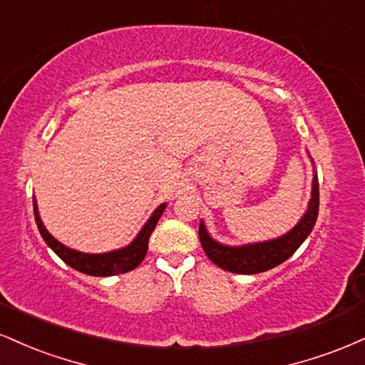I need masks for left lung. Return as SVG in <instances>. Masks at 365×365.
Here are the masks:
<instances>
[{"label": "left lung", "instance_id": "left-lung-1", "mask_svg": "<svg viewBox=\"0 0 365 365\" xmlns=\"http://www.w3.org/2000/svg\"><path fill=\"white\" fill-rule=\"evenodd\" d=\"M317 212H319V182H317V175L314 173L307 209L299 223L284 235L271 238V240L254 242V244L225 245L209 235L206 225L200 220L199 238L204 252L221 269L237 274H257L262 271L273 269L293 255V252L304 244L305 238L311 235L317 220Z\"/></svg>", "mask_w": 365, "mask_h": 365}]
</instances>
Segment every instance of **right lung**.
I'll return each mask as SVG.
<instances>
[{
    "label": "right lung",
    "mask_w": 365,
    "mask_h": 365,
    "mask_svg": "<svg viewBox=\"0 0 365 365\" xmlns=\"http://www.w3.org/2000/svg\"><path fill=\"white\" fill-rule=\"evenodd\" d=\"M168 202H163L154 209V212L150 217L145 221V225L142 226L140 232L137 233V237L130 242L128 245L121 247V249L111 250V252H103V254H87L81 252V250L70 249V247L63 245L61 242H58L51 233L46 230L39 216V209H37V200L34 197V216H36V225L39 228L41 237L44 238V242L54 250V254L61 259L63 262L68 264L73 269L81 271L83 274L91 276H115V274H123L128 271L135 269L139 264L144 261L145 254H148V245H149V237L153 233V230L156 228L159 217L165 212Z\"/></svg>",
    "instance_id": "add662e5"
}]
</instances>
